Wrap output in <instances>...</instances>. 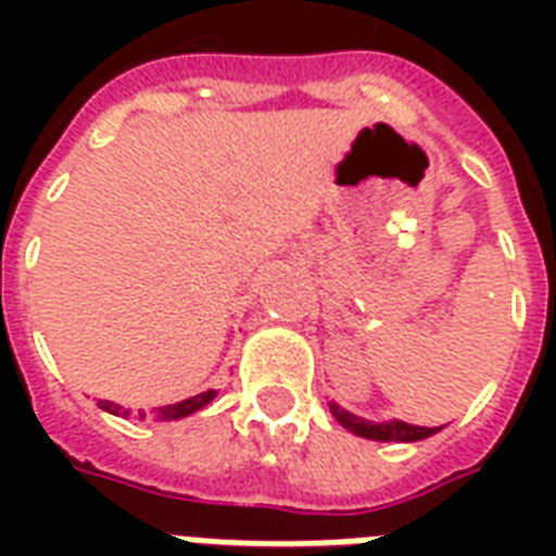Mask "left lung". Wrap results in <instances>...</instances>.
I'll return each mask as SVG.
<instances>
[{"label":"left lung","mask_w":556,"mask_h":556,"mask_svg":"<svg viewBox=\"0 0 556 556\" xmlns=\"http://www.w3.org/2000/svg\"><path fill=\"white\" fill-rule=\"evenodd\" d=\"M331 415H334V421L340 427H346L349 432H355L361 439H369V441H421V439H430L441 427H415V424H406V421H369V418H361V415H352L349 409H343L340 404L331 401L329 404Z\"/></svg>","instance_id":"obj_1"}]
</instances>
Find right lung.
I'll use <instances>...</instances> for the list:
<instances>
[{"label": "right lung", "mask_w": 556, "mask_h": 556, "mask_svg": "<svg viewBox=\"0 0 556 556\" xmlns=\"http://www.w3.org/2000/svg\"><path fill=\"white\" fill-rule=\"evenodd\" d=\"M213 397H216V389H207V392H199V395L187 397V401H178V404L155 406V409H150V413L138 409V415H141V418L152 415L155 421H178V418H187V415L204 409V406H207ZM98 406H100V409H106V413H112V415H124V418L129 415V409H124V406L115 404V401H103V397H100Z\"/></svg>", "instance_id": "right-lung-1"}]
</instances>
